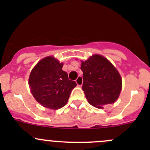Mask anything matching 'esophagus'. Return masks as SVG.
<instances>
[{
  "label": "esophagus",
  "mask_w": 150,
  "mask_h": 150,
  "mask_svg": "<svg viewBox=\"0 0 150 150\" xmlns=\"http://www.w3.org/2000/svg\"><path fill=\"white\" fill-rule=\"evenodd\" d=\"M75 82H76L77 85H78V86H81L83 85V78L81 76H78V78L76 79V81H75Z\"/></svg>",
  "instance_id": "esophagus-1"
}]
</instances>
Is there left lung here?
I'll list each match as a JSON object with an SVG mask.
<instances>
[{"label": "left lung", "mask_w": 150, "mask_h": 150, "mask_svg": "<svg viewBox=\"0 0 150 150\" xmlns=\"http://www.w3.org/2000/svg\"><path fill=\"white\" fill-rule=\"evenodd\" d=\"M82 88L88 102L97 108L117 101L122 89L120 73L107 59L94 54L81 62Z\"/></svg>", "instance_id": "8db88e82"}]
</instances>
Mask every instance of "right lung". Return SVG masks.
Wrapping results in <instances>:
<instances>
[{
    "instance_id": "right-lung-1",
    "label": "right lung",
    "mask_w": 150,
    "mask_h": 150,
    "mask_svg": "<svg viewBox=\"0 0 150 150\" xmlns=\"http://www.w3.org/2000/svg\"><path fill=\"white\" fill-rule=\"evenodd\" d=\"M63 63L53 57H47L34 67L29 78L31 93L43 107L58 110L67 103L75 81L68 78L62 70Z\"/></svg>"
}]
</instances>
